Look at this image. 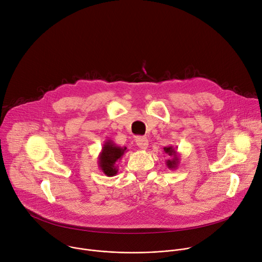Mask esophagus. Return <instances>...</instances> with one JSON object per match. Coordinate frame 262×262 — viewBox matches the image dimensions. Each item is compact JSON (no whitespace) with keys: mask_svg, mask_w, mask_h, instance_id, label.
Returning a JSON list of instances; mask_svg holds the SVG:
<instances>
[{"mask_svg":"<svg viewBox=\"0 0 262 262\" xmlns=\"http://www.w3.org/2000/svg\"><path fill=\"white\" fill-rule=\"evenodd\" d=\"M136 144L140 149H142V150H145L148 147V140L145 137H138L136 139Z\"/></svg>","mask_w":262,"mask_h":262,"instance_id":"obj_1","label":"esophagus"}]
</instances>
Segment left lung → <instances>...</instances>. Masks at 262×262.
<instances>
[{"mask_svg": "<svg viewBox=\"0 0 262 262\" xmlns=\"http://www.w3.org/2000/svg\"><path fill=\"white\" fill-rule=\"evenodd\" d=\"M164 151L165 154H167L170 158L168 160H166V165L170 170H174L178 167L179 165V156L177 154L176 147L173 146H167L164 147Z\"/></svg>", "mask_w": 262, "mask_h": 262, "instance_id": "obj_1", "label": "left lung"}]
</instances>
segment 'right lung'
<instances>
[{
  "label": "right lung",
  "instance_id": "1",
  "mask_svg": "<svg viewBox=\"0 0 262 262\" xmlns=\"http://www.w3.org/2000/svg\"><path fill=\"white\" fill-rule=\"evenodd\" d=\"M127 148L116 145L112 140H106L98 156V166L107 177L115 176L118 172L117 162L121 160Z\"/></svg>",
  "mask_w": 262,
  "mask_h": 262
}]
</instances>
